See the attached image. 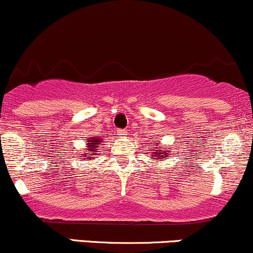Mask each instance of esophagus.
Segmentation results:
<instances>
[{"instance_id":"34e87169","label":"esophagus","mask_w":253,"mask_h":253,"mask_svg":"<svg viewBox=\"0 0 253 253\" xmlns=\"http://www.w3.org/2000/svg\"><path fill=\"white\" fill-rule=\"evenodd\" d=\"M126 130H125V129H119L118 130V135L119 136H120V138H125V135H126Z\"/></svg>"}]
</instances>
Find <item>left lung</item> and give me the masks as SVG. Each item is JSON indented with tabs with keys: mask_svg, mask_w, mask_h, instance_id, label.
<instances>
[{
	"mask_svg": "<svg viewBox=\"0 0 253 253\" xmlns=\"http://www.w3.org/2000/svg\"><path fill=\"white\" fill-rule=\"evenodd\" d=\"M151 147H155L153 150H151L152 152H150V158L151 157H157V162H159L158 159H167V157H169L170 151L169 147H164L161 143H156L151 145Z\"/></svg>",
	"mask_w": 253,
	"mask_h": 253,
	"instance_id": "1",
	"label": "left lung"
}]
</instances>
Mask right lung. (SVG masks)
Segmentation results:
<instances>
[{"mask_svg":"<svg viewBox=\"0 0 253 253\" xmlns=\"http://www.w3.org/2000/svg\"><path fill=\"white\" fill-rule=\"evenodd\" d=\"M103 139L101 136L97 135H90L88 138L85 139V145H86V149L83 150L82 155L81 157H84L83 161H90V159H94L96 158V152L97 150H100L101 143H102Z\"/></svg>","mask_w":253,"mask_h":253,"instance_id":"add662e5","label":"right lung"}]
</instances>
